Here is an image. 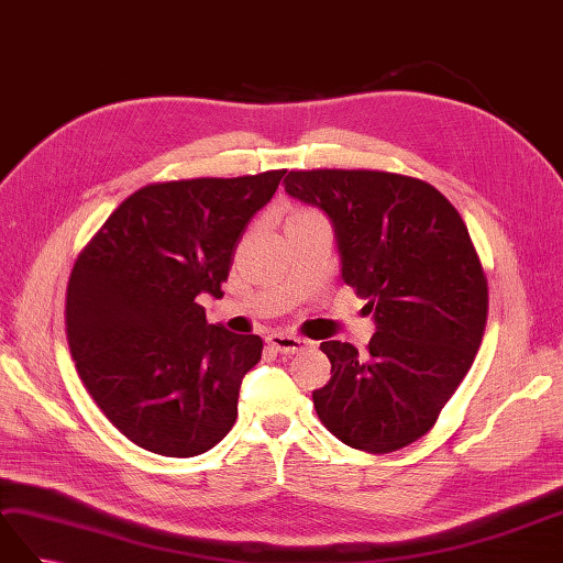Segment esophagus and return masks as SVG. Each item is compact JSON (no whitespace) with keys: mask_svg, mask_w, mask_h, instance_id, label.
<instances>
[{"mask_svg":"<svg viewBox=\"0 0 563 563\" xmlns=\"http://www.w3.org/2000/svg\"><path fill=\"white\" fill-rule=\"evenodd\" d=\"M268 343H271V347L283 352V355H295V352L309 347V341H305V338H297L290 333H278V331L268 335Z\"/></svg>","mask_w":563,"mask_h":563,"instance_id":"obj_1","label":"esophagus"}]
</instances>
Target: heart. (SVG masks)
Masks as SVG:
<instances>
[{"label": "heart", "instance_id": "1", "mask_svg": "<svg viewBox=\"0 0 563 563\" xmlns=\"http://www.w3.org/2000/svg\"><path fill=\"white\" fill-rule=\"evenodd\" d=\"M307 213H309V211H302V213H297V216H307Z\"/></svg>", "mask_w": 563, "mask_h": 563}]
</instances>
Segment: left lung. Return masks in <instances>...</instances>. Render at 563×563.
<instances>
[{"mask_svg": "<svg viewBox=\"0 0 563 563\" xmlns=\"http://www.w3.org/2000/svg\"><path fill=\"white\" fill-rule=\"evenodd\" d=\"M285 191L331 218L343 280L367 299V355L325 341L313 390L335 439L390 453L424 437L461 386L487 325V278L461 213L422 179L378 169H292Z\"/></svg>", "mask_w": 563, "mask_h": 563, "instance_id": "left-lung-1", "label": "left lung"}]
</instances>
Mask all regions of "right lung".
Masks as SVG:
<instances>
[{"label": "right lung", "instance_id": "add662e5", "mask_svg": "<svg viewBox=\"0 0 563 563\" xmlns=\"http://www.w3.org/2000/svg\"><path fill=\"white\" fill-rule=\"evenodd\" d=\"M285 169L155 181L134 191L78 254L67 285V341L104 417L169 459L213 449L238 420L258 335L206 321L232 256Z\"/></svg>", "mask_w": 563, "mask_h": 563}]
</instances>
